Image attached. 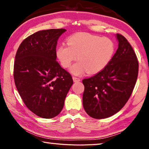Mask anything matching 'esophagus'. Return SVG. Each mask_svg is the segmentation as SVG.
<instances>
[{"label":"esophagus","instance_id":"obj_1","mask_svg":"<svg viewBox=\"0 0 149 149\" xmlns=\"http://www.w3.org/2000/svg\"><path fill=\"white\" fill-rule=\"evenodd\" d=\"M73 80H74V82H77V81H80V79L79 78H78L77 77H75V76H73Z\"/></svg>","mask_w":149,"mask_h":149}]
</instances>
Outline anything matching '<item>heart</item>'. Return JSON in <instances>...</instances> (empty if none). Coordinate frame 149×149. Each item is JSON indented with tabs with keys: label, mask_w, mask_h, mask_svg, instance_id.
<instances>
[{
	"label": "heart",
	"mask_w": 149,
	"mask_h": 149,
	"mask_svg": "<svg viewBox=\"0 0 149 149\" xmlns=\"http://www.w3.org/2000/svg\"><path fill=\"white\" fill-rule=\"evenodd\" d=\"M68 45L57 48L56 55L60 64L68 68L74 75L85 72L95 74L104 70L112 60L115 52V44L108 37H100L89 33L80 32L72 35L67 39Z\"/></svg>",
	"instance_id": "1"
}]
</instances>
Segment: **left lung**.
Masks as SVG:
<instances>
[{
  "instance_id": "1",
  "label": "left lung",
  "mask_w": 149,
  "mask_h": 149,
  "mask_svg": "<svg viewBox=\"0 0 149 149\" xmlns=\"http://www.w3.org/2000/svg\"><path fill=\"white\" fill-rule=\"evenodd\" d=\"M118 48L107 66L89 78L85 86L83 105L87 114L104 119L115 114L129 100L137 81V57L130 42L117 33Z\"/></svg>"
}]
</instances>
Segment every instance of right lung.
<instances>
[{
    "instance_id": "1",
    "label": "right lung",
    "mask_w": 149,
    "mask_h": 149,
    "mask_svg": "<svg viewBox=\"0 0 149 149\" xmlns=\"http://www.w3.org/2000/svg\"><path fill=\"white\" fill-rule=\"evenodd\" d=\"M64 29L37 31L25 39L15 56L14 79L28 109L42 118L60 114L73 84L71 74L56 61L57 41Z\"/></svg>"
}]
</instances>
